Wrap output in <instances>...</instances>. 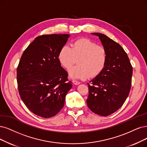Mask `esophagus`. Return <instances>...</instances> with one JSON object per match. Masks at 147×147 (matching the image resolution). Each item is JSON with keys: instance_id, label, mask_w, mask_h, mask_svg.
<instances>
[{"instance_id": "1", "label": "esophagus", "mask_w": 147, "mask_h": 147, "mask_svg": "<svg viewBox=\"0 0 147 147\" xmlns=\"http://www.w3.org/2000/svg\"><path fill=\"white\" fill-rule=\"evenodd\" d=\"M73 83L74 84V85H79L80 84V82H79V81L77 80H73Z\"/></svg>"}]
</instances>
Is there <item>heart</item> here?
<instances>
[{"mask_svg": "<svg viewBox=\"0 0 147 147\" xmlns=\"http://www.w3.org/2000/svg\"><path fill=\"white\" fill-rule=\"evenodd\" d=\"M58 59L62 66L69 69L77 62L78 65L69 70L73 78L86 79L91 75L96 76L104 68L107 60L105 48L86 38L75 40L71 48L63 46L58 54Z\"/></svg>", "mask_w": 147, "mask_h": 147, "instance_id": "1", "label": "heart"}]
</instances>
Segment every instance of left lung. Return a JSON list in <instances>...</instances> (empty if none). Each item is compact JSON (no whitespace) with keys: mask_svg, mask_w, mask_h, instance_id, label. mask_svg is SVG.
Masks as SVG:
<instances>
[{"mask_svg":"<svg viewBox=\"0 0 147 147\" xmlns=\"http://www.w3.org/2000/svg\"><path fill=\"white\" fill-rule=\"evenodd\" d=\"M97 36L105 48L107 60L104 68L88 83L86 103L93 113L107 116L118 110L126 100L131 86L133 67L123 48L104 34Z\"/></svg>","mask_w":147,"mask_h":147,"instance_id":"1","label":"left lung"}]
</instances>
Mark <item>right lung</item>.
I'll list each match as a JSON object with an SVG mask.
<instances>
[{
	"mask_svg": "<svg viewBox=\"0 0 147 147\" xmlns=\"http://www.w3.org/2000/svg\"><path fill=\"white\" fill-rule=\"evenodd\" d=\"M69 35L37 37L24 51L17 68L19 93L26 107L35 115L51 117L61 111L71 88L68 73L58 59Z\"/></svg>",
	"mask_w": 147,
	"mask_h": 147,
	"instance_id": "right-lung-1",
	"label": "right lung"
}]
</instances>
